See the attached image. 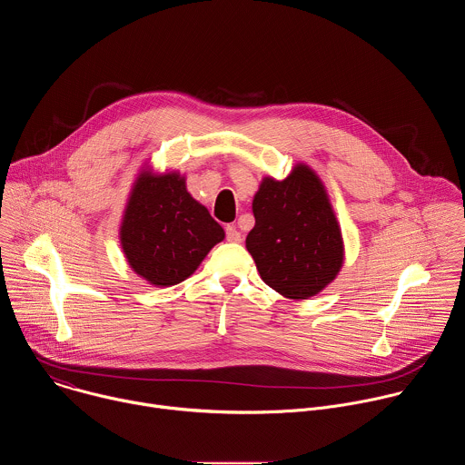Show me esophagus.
Wrapping results in <instances>:
<instances>
[{"label":"esophagus","mask_w":465,"mask_h":465,"mask_svg":"<svg viewBox=\"0 0 465 465\" xmlns=\"http://www.w3.org/2000/svg\"><path fill=\"white\" fill-rule=\"evenodd\" d=\"M241 232L235 226H226V239L230 242H241Z\"/></svg>","instance_id":"34e87169"}]
</instances>
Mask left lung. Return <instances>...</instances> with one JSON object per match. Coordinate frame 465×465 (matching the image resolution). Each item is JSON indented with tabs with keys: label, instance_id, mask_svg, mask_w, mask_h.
I'll return each mask as SVG.
<instances>
[{
	"label": "left lung",
	"instance_id": "left-lung-1",
	"mask_svg": "<svg viewBox=\"0 0 465 465\" xmlns=\"http://www.w3.org/2000/svg\"><path fill=\"white\" fill-rule=\"evenodd\" d=\"M246 250L261 280L289 300H309L344 267L341 223L318 173L303 162L287 178L262 176Z\"/></svg>",
	"mask_w": 465,
	"mask_h": 465
}]
</instances>
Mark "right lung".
Returning <instances> with one entry per match:
<instances>
[{
    "mask_svg": "<svg viewBox=\"0 0 465 465\" xmlns=\"http://www.w3.org/2000/svg\"><path fill=\"white\" fill-rule=\"evenodd\" d=\"M223 226L191 196L178 169L145 163L130 185L119 244L132 272L154 287L187 280L224 239Z\"/></svg>",
    "mask_w": 465,
    "mask_h": 465,
    "instance_id": "right-lung-1",
    "label": "right lung"
}]
</instances>
